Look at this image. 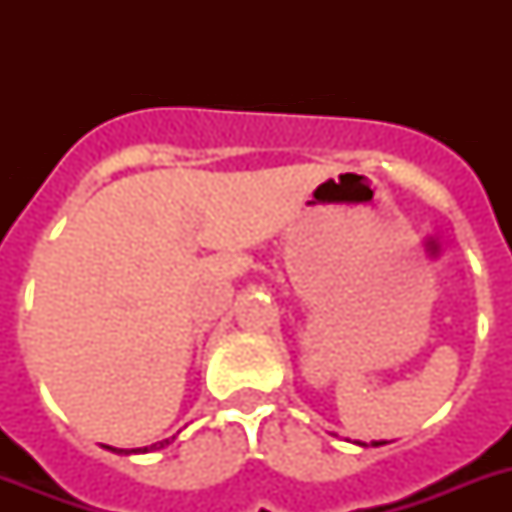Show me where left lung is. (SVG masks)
I'll list each match as a JSON object with an SVG mask.
<instances>
[{
    "instance_id": "8db88e82",
    "label": "left lung",
    "mask_w": 512,
    "mask_h": 512,
    "mask_svg": "<svg viewBox=\"0 0 512 512\" xmlns=\"http://www.w3.org/2000/svg\"><path fill=\"white\" fill-rule=\"evenodd\" d=\"M372 446H382V441H372Z\"/></svg>"
}]
</instances>
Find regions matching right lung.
Masks as SVG:
<instances>
[{"label": "right lung", "mask_w": 512, "mask_h": 512, "mask_svg": "<svg viewBox=\"0 0 512 512\" xmlns=\"http://www.w3.org/2000/svg\"><path fill=\"white\" fill-rule=\"evenodd\" d=\"M172 438H175V436H172ZM172 438H164V441H159V444H154V446H151V449H164V446L170 444ZM114 452H116V449H114ZM122 452H124V449H119V454H122ZM132 452H148V446H146V449H132ZM124 454H130V452H124Z\"/></svg>", "instance_id": "add662e5"}]
</instances>
